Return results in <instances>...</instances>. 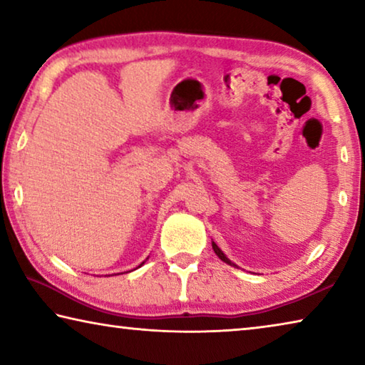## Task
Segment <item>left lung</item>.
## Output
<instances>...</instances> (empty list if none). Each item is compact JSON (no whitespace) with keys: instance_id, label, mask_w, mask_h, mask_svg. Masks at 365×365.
<instances>
[{"instance_id":"8db88e82","label":"left lung","mask_w":365,"mask_h":365,"mask_svg":"<svg viewBox=\"0 0 365 365\" xmlns=\"http://www.w3.org/2000/svg\"><path fill=\"white\" fill-rule=\"evenodd\" d=\"M212 250H214V252H215V255H217L219 256V259H222V261H224V262H227V264H230V265H235L232 261H230V259H228L225 255H224V252H222V250L219 248V246L217 245H215L214 242H212Z\"/></svg>"}]
</instances>
